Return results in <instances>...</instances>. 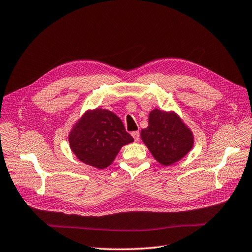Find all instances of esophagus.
<instances>
[{"label": "esophagus", "mask_w": 252, "mask_h": 252, "mask_svg": "<svg viewBox=\"0 0 252 252\" xmlns=\"http://www.w3.org/2000/svg\"><path fill=\"white\" fill-rule=\"evenodd\" d=\"M132 136H133V138L135 139V141H138L139 138H140V133H139V131H135V132L132 133Z\"/></svg>", "instance_id": "34e87169"}]
</instances>
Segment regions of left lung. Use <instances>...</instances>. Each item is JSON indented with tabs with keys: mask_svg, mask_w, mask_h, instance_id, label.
Instances as JSON below:
<instances>
[{
	"mask_svg": "<svg viewBox=\"0 0 252 252\" xmlns=\"http://www.w3.org/2000/svg\"><path fill=\"white\" fill-rule=\"evenodd\" d=\"M141 139L155 159L163 164L178 161L193 147L192 132L176 114L153 110L149 115V126L141 130Z\"/></svg>",
	"mask_w": 252,
	"mask_h": 252,
	"instance_id": "obj_1",
	"label": "left lung"
}]
</instances>
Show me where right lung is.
<instances>
[{
	"mask_svg": "<svg viewBox=\"0 0 252 252\" xmlns=\"http://www.w3.org/2000/svg\"><path fill=\"white\" fill-rule=\"evenodd\" d=\"M132 141L120 118L102 109L84 114L69 134V145L78 159L97 169L109 167L120 148Z\"/></svg>",
	"mask_w": 252,
	"mask_h": 252,
	"instance_id": "obj_1",
	"label": "right lung"
}]
</instances>
